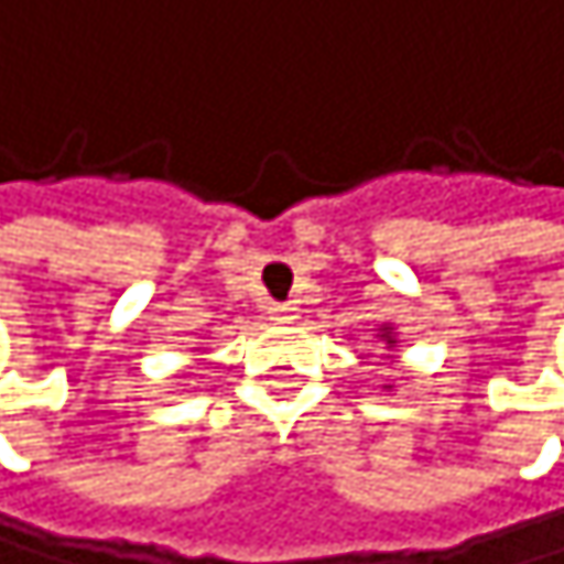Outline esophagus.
<instances>
[{"label": "esophagus", "mask_w": 564, "mask_h": 564, "mask_svg": "<svg viewBox=\"0 0 564 564\" xmlns=\"http://www.w3.org/2000/svg\"><path fill=\"white\" fill-rule=\"evenodd\" d=\"M267 311H270L273 318H288L294 307H291V304H280V301H270V307H267Z\"/></svg>", "instance_id": "1"}]
</instances>
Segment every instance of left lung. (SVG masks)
I'll return each mask as SVG.
<instances>
[{
    "instance_id": "8db88e82",
    "label": "left lung",
    "mask_w": 564,
    "mask_h": 564,
    "mask_svg": "<svg viewBox=\"0 0 564 564\" xmlns=\"http://www.w3.org/2000/svg\"><path fill=\"white\" fill-rule=\"evenodd\" d=\"M383 338H387V343H393V338H390V332H383Z\"/></svg>"
}]
</instances>
